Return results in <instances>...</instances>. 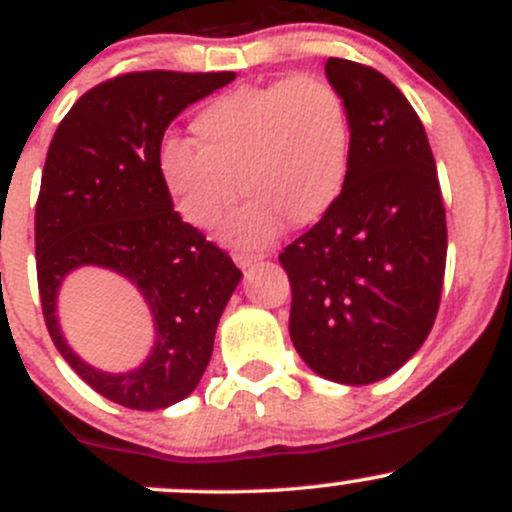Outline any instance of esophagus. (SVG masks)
<instances>
[{"label": "esophagus", "instance_id": "obj_1", "mask_svg": "<svg viewBox=\"0 0 512 512\" xmlns=\"http://www.w3.org/2000/svg\"><path fill=\"white\" fill-rule=\"evenodd\" d=\"M233 260H236L238 267H250V264L260 260V257H257V255H248V252H236V255H233Z\"/></svg>", "mask_w": 512, "mask_h": 512}]
</instances>
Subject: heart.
Returning a JSON list of instances; mask_svg holds the SVG:
<instances>
[{
  "instance_id": "heart-1",
  "label": "heart",
  "mask_w": 512,
  "mask_h": 512,
  "mask_svg": "<svg viewBox=\"0 0 512 512\" xmlns=\"http://www.w3.org/2000/svg\"><path fill=\"white\" fill-rule=\"evenodd\" d=\"M190 129L195 144H161L158 180L180 219L197 231H214L243 192L250 199L223 236L260 250L286 223H320L344 195L351 117L342 91L322 76L233 88L202 105Z\"/></svg>"
}]
</instances>
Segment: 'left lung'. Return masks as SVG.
Returning <instances> with one entry per match:
<instances>
[{
  "label": "left lung",
  "mask_w": 512,
  "mask_h": 512,
  "mask_svg": "<svg viewBox=\"0 0 512 512\" xmlns=\"http://www.w3.org/2000/svg\"><path fill=\"white\" fill-rule=\"evenodd\" d=\"M351 117L339 204L279 255L291 281L289 332L322 378L368 385L426 342L443 291L448 226L426 129L378 69L330 57Z\"/></svg>",
  "instance_id": "8db88e82"
}]
</instances>
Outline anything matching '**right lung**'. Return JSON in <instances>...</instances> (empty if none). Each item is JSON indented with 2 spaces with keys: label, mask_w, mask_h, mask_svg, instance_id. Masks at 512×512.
Returning a JSON list of instances; mask_svg holds the SVG:
<instances>
[{
  "label": "right lung",
  "mask_w": 512,
  "mask_h": 512,
  "mask_svg": "<svg viewBox=\"0 0 512 512\" xmlns=\"http://www.w3.org/2000/svg\"><path fill=\"white\" fill-rule=\"evenodd\" d=\"M233 72H129L86 91L64 115L35 204V267L48 332L84 383L127 409H163L195 390L219 317L243 272L187 226L158 180L163 132L187 105L231 84ZM84 263L138 284L155 313L157 344L137 371L91 369L63 342L56 291Z\"/></svg>",
  "instance_id": "obj_1"
}]
</instances>
